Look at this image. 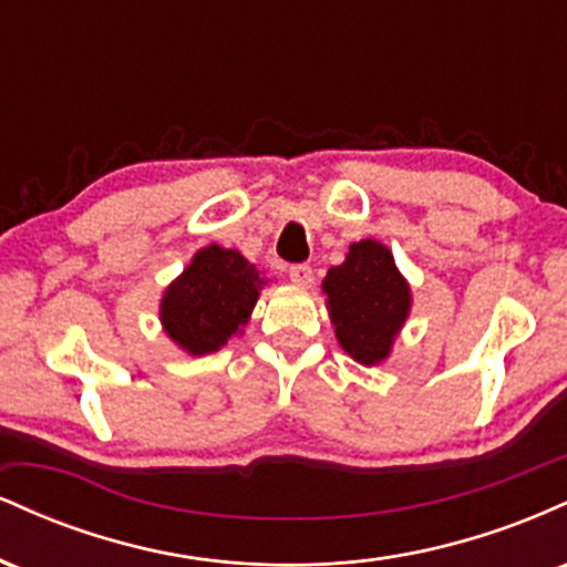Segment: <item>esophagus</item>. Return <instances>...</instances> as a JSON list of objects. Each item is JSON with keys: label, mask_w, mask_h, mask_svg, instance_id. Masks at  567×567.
Instances as JSON below:
<instances>
[{"label": "esophagus", "mask_w": 567, "mask_h": 567, "mask_svg": "<svg viewBox=\"0 0 567 567\" xmlns=\"http://www.w3.org/2000/svg\"><path fill=\"white\" fill-rule=\"evenodd\" d=\"M288 277L298 288H311V282H315V271H311L309 264H292L288 269Z\"/></svg>", "instance_id": "obj_1"}]
</instances>
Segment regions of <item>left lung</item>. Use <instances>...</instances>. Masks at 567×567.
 <instances>
[{
	"label": "left lung",
	"mask_w": 567,
	"mask_h": 567,
	"mask_svg": "<svg viewBox=\"0 0 567 567\" xmlns=\"http://www.w3.org/2000/svg\"><path fill=\"white\" fill-rule=\"evenodd\" d=\"M322 292L338 343L351 360L365 368L386 362L413 306L392 250L370 237L349 245L343 264L328 269Z\"/></svg>",
	"instance_id": "1"
}]
</instances>
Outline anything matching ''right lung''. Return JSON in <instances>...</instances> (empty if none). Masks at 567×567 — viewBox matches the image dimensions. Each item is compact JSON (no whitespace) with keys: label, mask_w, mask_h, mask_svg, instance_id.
<instances>
[{"label":"right lung","mask_w":567,"mask_h":567,"mask_svg":"<svg viewBox=\"0 0 567 567\" xmlns=\"http://www.w3.org/2000/svg\"><path fill=\"white\" fill-rule=\"evenodd\" d=\"M266 285L269 279L239 250L202 247L165 288L159 301L162 330L192 357L218 351L231 336L243 333Z\"/></svg>","instance_id":"obj_1"}]
</instances>
